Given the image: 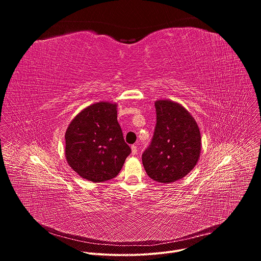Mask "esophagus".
Listing matches in <instances>:
<instances>
[{
    "mask_svg": "<svg viewBox=\"0 0 261 261\" xmlns=\"http://www.w3.org/2000/svg\"><path fill=\"white\" fill-rule=\"evenodd\" d=\"M131 152H132V155H136L137 154V146L136 145H132L131 146Z\"/></svg>",
    "mask_w": 261,
    "mask_h": 261,
    "instance_id": "34e87169",
    "label": "esophagus"
}]
</instances>
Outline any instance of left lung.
Returning <instances> with one entry per match:
<instances>
[{
  "label": "left lung",
  "mask_w": 261,
  "mask_h": 261,
  "mask_svg": "<svg viewBox=\"0 0 261 261\" xmlns=\"http://www.w3.org/2000/svg\"><path fill=\"white\" fill-rule=\"evenodd\" d=\"M157 124L152 142L142 154L143 167L152 179L169 184L187 175L201 151L198 125L189 111L171 100L155 102Z\"/></svg>",
  "instance_id": "1"
}]
</instances>
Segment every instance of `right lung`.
I'll use <instances>...</instances> for the list:
<instances>
[{
	"mask_svg": "<svg viewBox=\"0 0 261 261\" xmlns=\"http://www.w3.org/2000/svg\"><path fill=\"white\" fill-rule=\"evenodd\" d=\"M117 109V103H94L76 115L66 130L67 163L85 179L101 182L116 177L131 153Z\"/></svg>",
	"mask_w": 261,
	"mask_h": 261,
	"instance_id": "obj_1",
	"label": "right lung"
}]
</instances>
